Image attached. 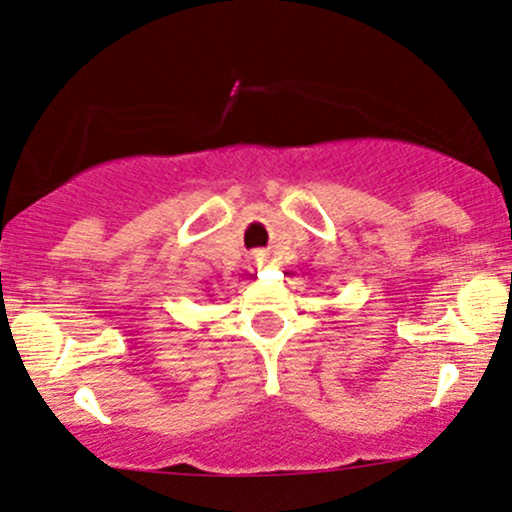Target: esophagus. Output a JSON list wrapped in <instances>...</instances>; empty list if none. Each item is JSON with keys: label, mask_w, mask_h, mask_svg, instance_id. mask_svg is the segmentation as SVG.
<instances>
[{"label": "esophagus", "mask_w": 512, "mask_h": 512, "mask_svg": "<svg viewBox=\"0 0 512 512\" xmlns=\"http://www.w3.org/2000/svg\"><path fill=\"white\" fill-rule=\"evenodd\" d=\"M251 266H254L256 271L266 268L268 266V254H263V251H256V254L251 256Z\"/></svg>", "instance_id": "esophagus-1"}]
</instances>
